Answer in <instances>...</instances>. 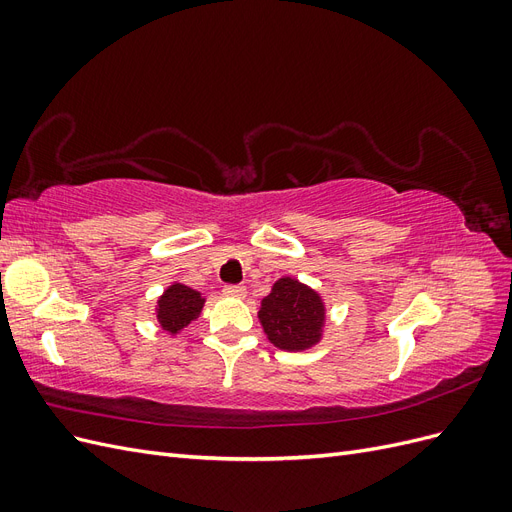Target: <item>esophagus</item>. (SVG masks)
Listing matches in <instances>:
<instances>
[{"label":"esophagus","instance_id":"esophagus-1","mask_svg":"<svg viewBox=\"0 0 512 512\" xmlns=\"http://www.w3.org/2000/svg\"><path fill=\"white\" fill-rule=\"evenodd\" d=\"M224 294H226V297H232V299H243L247 294V288L239 286V284H226Z\"/></svg>","mask_w":512,"mask_h":512}]
</instances>
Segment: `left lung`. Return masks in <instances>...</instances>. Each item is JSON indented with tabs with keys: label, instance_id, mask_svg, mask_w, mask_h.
<instances>
[{
	"label": "left lung",
	"instance_id": "obj_1",
	"mask_svg": "<svg viewBox=\"0 0 512 512\" xmlns=\"http://www.w3.org/2000/svg\"><path fill=\"white\" fill-rule=\"evenodd\" d=\"M258 318L269 342L280 350H307L320 342L324 327V303L309 286L282 277L262 299Z\"/></svg>",
	"mask_w": 512,
	"mask_h": 512
}]
</instances>
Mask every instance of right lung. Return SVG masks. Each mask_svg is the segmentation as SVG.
Listing matches in <instances>:
<instances>
[{
	"instance_id": "right-lung-1",
	"label": "right lung",
	"mask_w": 512,
	"mask_h": 512,
	"mask_svg": "<svg viewBox=\"0 0 512 512\" xmlns=\"http://www.w3.org/2000/svg\"><path fill=\"white\" fill-rule=\"evenodd\" d=\"M203 305H205V299L200 297V292L183 284L168 286L158 301L160 327L173 335L179 333L200 314Z\"/></svg>"
}]
</instances>
